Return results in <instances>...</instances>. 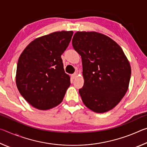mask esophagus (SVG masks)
<instances>
[{
	"instance_id": "esophagus-1",
	"label": "esophagus",
	"mask_w": 147,
	"mask_h": 147,
	"mask_svg": "<svg viewBox=\"0 0 147 147\" xmlns=\"http://www.w3.org/2000/svg\"><path fill=\"white\" fill-rule=\"evenodd\" d=\"M76 76H77V74L76 73H74V74H72V78H73V79H74L76 77Z\"/></svg>"
}]
</instances>
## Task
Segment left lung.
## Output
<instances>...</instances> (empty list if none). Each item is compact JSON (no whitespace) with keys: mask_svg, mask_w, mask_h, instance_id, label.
<instances>
[{"mask_svg":"<svg viewBox=\"0 0 147 147\" xmlns=\"http://www.w3.org/2000/svg\"><path fill=\"white\" fill-rule=\"evenodd\" d=\"M81 56L84 84L79 89L86 106L104 113L116 106L128 90L131 67L121 47L97 32H77L72 40Z\"/></svg>","mask_w":147,"mask_h":147,"instance_id":"8db88e82","label":"left lung"}]
</instances>
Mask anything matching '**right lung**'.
<instances>
[{"label": "right lung", "mask_w": 147, "mask_h": 147, "mask_svg": "<svg viewBox=\"0 0 147 147\" xmlns=\"http://www.w3.org/2000/svg\"><path fill=\"white\" fill-rule=\"evenodd\" d=\"M73 31L56 32L32 41L20 56L16 84L19 93L34 108H53L61 102L71 84L61 58Z\"/></svg>", "instance_id": "add662e5"}]
</instances>
